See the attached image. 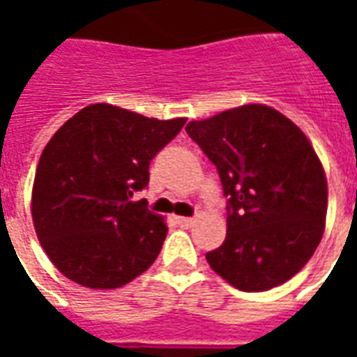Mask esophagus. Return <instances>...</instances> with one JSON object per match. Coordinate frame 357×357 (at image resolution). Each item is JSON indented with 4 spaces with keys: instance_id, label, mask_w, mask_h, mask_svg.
<instances>
[{
    "instance_id": "esophagus-1",
    "label": "esophagus",
    "mask_w": 357,
    "mask_h": 357,
    "mask_svg": "<svg viewBox=\"0 0 357 357\" xmlns=\"http://www.w3.org/2000/svg\"><path fill=\"white\" fill-rule=\"evenodd\" d=\"M176 222H178L181 227H191V225L195 224L193 218H185V216H178V218H176Z\"/></svg>"
}]
</instances>
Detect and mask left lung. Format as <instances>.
<instances>
[{
	"label": "left lung",
	"mask_w": 357,
	"mask_h": 357,
	"mask_svg": "<svg viewBox=\"0 0 357 357\" xmlns=\"http://www.w3.org/2000/svg\"><path fill=\"white\" fill-rule=\"evenodd\" d=\"M216 166L227 197V235L210 268L241 291L289 281L319 245L327 179L298 126L266 105H243L185 126Z\"/></svg>",
	"instance_id": "left-lung-1"
}]
</instances>
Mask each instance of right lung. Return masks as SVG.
Segmentation results:
<instances>
[{
	"label": "right lung",
	"instance_id": "add662e5",
	"mask_svg": "<svg viewBox=\"0 0 357 357\" xmlns=\"http://www.w3.org/2000/svg\"><path fill=\"white\" fill-rule=\"evenodd\" d=\"M183 124L97 102L59 128L36 170L32 220L63 275L118 289L155 262L168 227L132 197L149 185V164Z\"/></svg>",
	"mask_w": 357,
	"mask_h": 357
}]
</instances>
